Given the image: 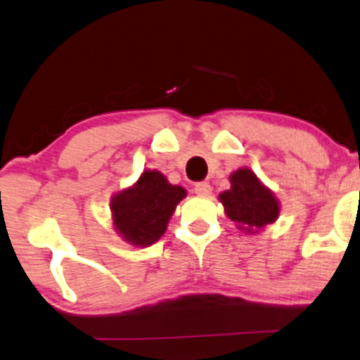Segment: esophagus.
I'll use <instances>...</instances> for the list:
<instances>
[{
  "label": "esophagus",
  "instance_id": "1",
  "mask_svg": "<svg viewBox=\"0 0 360 360\" xmlns=\"http://www.w3.org/2000/svg\"><path fill=\"white\" fill-rule=\"evenodd\" d=\"M193 189H195V193L198 196H210L212 195V186L208 183H196Z\"/></svg>",
  "mask_w": 360,
  "mask_h": 360
}]
</instances>
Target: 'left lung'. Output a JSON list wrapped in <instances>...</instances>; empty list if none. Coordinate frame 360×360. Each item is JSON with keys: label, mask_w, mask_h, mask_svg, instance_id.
<instances>
[{"label": "left lung", "mask_w": 360, "mask_h": 360, "mask_svg": "<svg viewBox=\"0 0 360 360\" xmlns=\"http://www.w3.org/2000/svg\"><path fill=\"white\" fill-rule=\"evenodd\" d=\"M229 181L231 188L220 193L219 201L224 205L225 215L240 232L255 236L266 225L276 222L280 215V201L250 167L234 171Z\"/></svg>", "instance_id": "obj_1"}]
</instances>
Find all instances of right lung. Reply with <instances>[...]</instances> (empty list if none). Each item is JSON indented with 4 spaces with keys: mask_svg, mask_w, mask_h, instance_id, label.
Masks as SVG:
<instances>
[{
    "mask_svg": "<svg viewBox=\"0 0 360 360\" xmlns=\"http://www.w3.org/2000/svg\"><path fill=\"white\" fill-rule=\"evenodd\" d=\"M186 195V189L169 183L160 171L147 169L135 184L110 198L114 231L131 246H152L164 236L174 210Z\"/></svg>",
    "mask_w": 360,
    "mask_h": 360,
    "instance_id": "right-lung-1",
    "label": "right lung"
}]
</instances>
